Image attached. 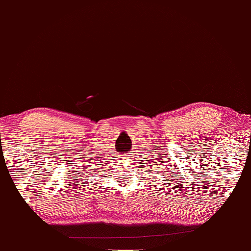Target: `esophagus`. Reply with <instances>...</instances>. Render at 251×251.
<instances>
[{
    "label": "esophagus",
    "mask_w": 251,
    "mask_h": 251,
    "mask_svg": "<svg viewBox=\"0 0 251 251\" xmlns=\"http://www.w3.org/2000/svg\"><path fill=\"white\" fill-rule=\"evenodd\" d=\"M123 158H124V160H125V161H129V156L128 155H124V156H123Z\"/></svg>",
    "instance_id": "34e87169"
}]
</instances>
